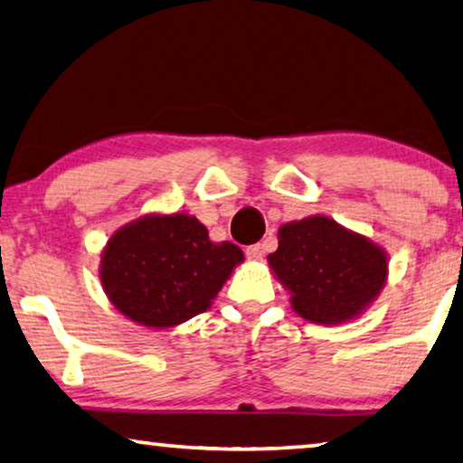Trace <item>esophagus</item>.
<instances>
[{"mask_svg": "<svg viewBox=\"0 0 463 463\" xmlns=\"http://www.w3.org/2000/svg\"><path fill=\"white\" fill-rule=\"evenodd\" d=\"M247 258H250L251 261H260L261 258H264V251H261L260 245H250L247 247Z\"/></svg>", "mask_w": 463, "mask_h": 463, "instance_id": "1", "label": "esophagus"}]
</instances>
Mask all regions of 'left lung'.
<instances>
[{
  "label": "left lung",
  "instance_id": "left-lung-1",
  "mask_svg": "<svg viewBox=\"0 0 463 463\" xmlns=\"http://www.w3.org/2000/svg\"><path fill=\"white\" fill-rule=\"evenodd\" d=\"M268 266L291 293L293 312L322 326L360 318L389 279L383 247L324 213L282 224Z\"/></svg>",
  "mask_w": 463,
  "mask_h": 463
}]
</instances>
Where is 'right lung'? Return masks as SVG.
<instances>
[{
	"instance_id": "right-lung-1",
	"label": "right lung",
	"mask_w": 463,
	"mask_h": 463,
	"mask_svg": "<svg viewBox=\"0 0 463 463\" xmlns=\"http://www.w3.org/2000/svg\"><path fill=\"white\" fill-rule=\"evenodd\" d=\"M243 261L237 245L213 243L208 229L187 212L145 213L108 239L99 280L122 316L162 330L210 309Z\"/></svg>"
}]
</instances>
